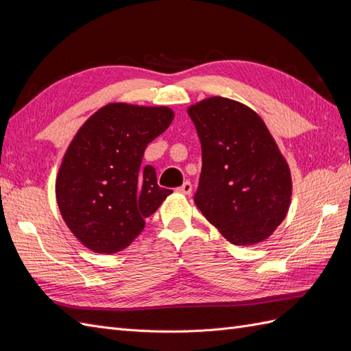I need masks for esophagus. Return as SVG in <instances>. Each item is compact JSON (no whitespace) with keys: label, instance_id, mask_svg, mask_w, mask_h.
<instances>
[{"label":"esophagus","instance_id":"esophagus-1","mask_svg":"<svg viewBox=\"0 0 351 351\" xmlns=\"http://www.w3.org/2000/svg\"><path fill=\"white\" fill-rule=\"evenodd\" d=\"M178 192L183 193V195H190V193H192V183L184 182L182 186L178 187Z\"/></svg>","mask_w":351,"mask_h":351}]
</instances>
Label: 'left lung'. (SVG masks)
<instances>
[{"label":"left lung","instance_id":"8db88e82","mask_svg":"<svg viewBox=\"0 0 351 351\" xmlns=\"http://www.w3.org/2000/svg\"><path fill=\"white\" fill-rule=\"evenodd\" d=\"M202 145L195 204L236 246L267 240L291 204L290 167L256 111L210 97L190 105Z\"/></svg>","mask_w":351,"mask_h":351}]
</instances>
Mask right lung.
<instances>
[{
    "mask_svg": "<svg viewBox=\"0 0 351 351\" xmlns=\"http://www.w3.org/2000/svg\"><path fill=\"white\" fill-rule=\"evenodd\" d=\"M173 120L168 107L111 102L77 130L62 156L56 197L83 246L105 254L130 246L145 219L173 193L158 186L154 167H142L147 143Z\"/></svg>",
    "mask_w": 351,
    "mask_h": 351,
    "instance_id": "add662e5",
    "label": "right lung"
}]
</instances>
